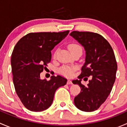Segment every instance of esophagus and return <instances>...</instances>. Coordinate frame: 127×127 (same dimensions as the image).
I'll return each instance as SVG.
<instances>
[{
	"instance_id": "34e87169",
	"label": "esophagus",
	"mask_w": 127,
	"mask_h": 127,
	"mask_svg": "<svg viewBox=\"0 0 127 127\" xmlns=\"http://www.w3.org/2000/svg\"><path fill=\"white\" fill-rule=\"evenodd\" d=\"M67 85H72V82L71 80H68L67 82Z\"/></svg>"
}]
</instances>
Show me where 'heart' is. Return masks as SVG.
<instances>
[{
  "label": "heart",
  "instance_id": "obj_1",
  "mask_svg": "<svg viewBox=\"0 0 127 127\" xmlns=\"http://www.w3.org/2000/svg\"><path fill=\"white\" fill-rule=\"evenodd\" d=\"M68 49L69 50L70 52H72L73 51L77 49H82V48L79 44L72 43H70V44L69 45ZM56 53H57V52H55L54 53V54H53V57L54 58L56 57ZM74 71H75V68H74V67H69V66H64V67H61V68L60 69V72L61 74L65 75V76L71 77L72 75H73Z\"/></svg>",
  "mask_w": 127,
  "mask_h": 127
}]
</instances>
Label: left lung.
<instances>
[{
  "instance_id": "1",
  "label": "left lung",
  "mask_w": 127,
  "mask_h": 127,
  "mask_svg": "<svg viewBox=\"0 0 127 127\" xmlns=\"http://www.w3.org/2000/svg\"><path fill=\"white\" fill-rule=\"evenodd\" d=\"M70 35L86 52L85 62L78 77L79 80L72 81L81 88L80 93L74 98V104L81 111L92 112L100 107L112 90L117 69L116 57L111 45L100 34L72 31ZM90 76L91 79L87 86L81 84L82 78Z\"/></svg>"
}]
</instances>
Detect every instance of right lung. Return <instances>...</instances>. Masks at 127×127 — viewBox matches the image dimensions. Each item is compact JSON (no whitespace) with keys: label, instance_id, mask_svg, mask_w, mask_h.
Listing matches in <instances>:
<instances>
[{"label":"right lung","instance_id":"add662e5","mask_svg":"<svg viewBox=\"0 0 127 127\" xmlns=\"http://www.w3.org/2000/svg\"><path fill=\"white\" fill-rule=\"evenodd\" d=\"M69 31L31 32L23 37L11 54L13 81L16 94L28 109L40 112L52 105L59 87L67 79L52 75L50 80L40 79V74L52 59L51 50L67 35Z\"/></svg>","mask_w":127,"mask_h":127}]
</instances>
